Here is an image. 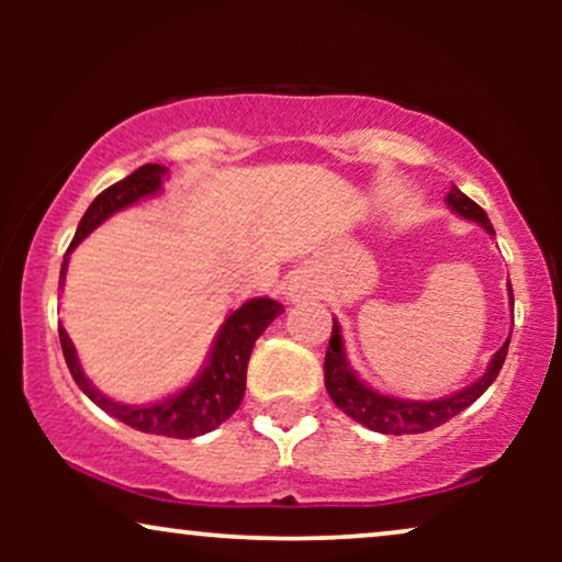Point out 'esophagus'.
Returning <instances> with one entry per match:
<instances>
[{
    "label": "esophagus",
    "mask_w": 562,
    "mask_h": 562,
    "mask_svg": "<svg viewBox=\"0 0 562 562\" xmlns=\"http://www.w3.org/2000/svg\"><path fill=\"white\" fill-rule=\"evenodd\" d=\"M314 293V280L308 277L306 272H295L293 277L288 280V288H285V295L290 301H301V299H308V295Z\"/></svg>",
    "instance_id": "obj_1"
}]
</instances>
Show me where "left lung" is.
<instances>
[{
    "label": "left lung",
    "instance_id": "obj_1",
    "mask_svg": "<svg viewBox=\"0 0 562 562\" xmlns=\"http://www.w3.org/2000/svg\"><path fill=\"white\" fill-rule=\"evenodd\" d=\"M449 211H454L457 216L468 218V222H475L483 227L488 235H494L492 222H488L486 211L481 209L479 203H473L465 192L457 190L451 184L447 195ZM509 306H513V288L507 285ZM509 338L502 344L499 351L488 359L486 372L475 380V383L465 385V389L449 393V396L441 398H402L393 396V393H383L372 389L370 383H364L362 378L357 375L351 362H348L344 333H340V322L333 319V335L330 346H327L325 353V385L330 398L338 409H344L351 420L362 423L364 428L378 430V434H391V436H404V434H425V430H434L438 425L451 420L454 415H460L462 409H468L475 398L483 396V391L494 383L496 375H499L502 364H505Z\"/></svg>",
    "mask_w": 562,
    "mask_h": 562
}]
</instances>
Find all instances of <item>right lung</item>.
<instances>
[{"mask_svg": "<svg viewBox=\"0 0 562 562\" xmlns=\"http://www.w3.org/2000/svg\"><path fill=\"white\" fill-rule=\"evenodd\" d=\"M166 177H169V169H166V166L145 164L134 173H128L126 179H121V182L102 190L100 195L92 200L87 214L81 216L74 243L68 245L66 259H63L60 288L63 282H66L68 256L74 254L76 245H79L87 235H92V232L100 227L102 222H108L113 214L139 203V200L158 195V192L164 190ZM282 312H285V306L274 299H250L245 301L240 308H232L227 317H224L222 327L216 330L214 344H211L209 357H205L198 375L192 378L184 389H179L177 393H171V396L153 404H121L113 402L105 393H100V389H94L92 380L83 372L79 353H76V346L74 340L68 338L66 327L60 325L57 333H60L63 357H66V364L70 375L76 380V385H79L102 412H108L115 420L126 423L128 428L142 430V434L195 438L211 434V430L218 428V425L235 415V409L240 406L245 396V370H248L250 351H254L259 335L267 330Z\"/></svg>", "mask_w": 562, "mask_h": 562, "instance_id": "add662e5", "label": "right lung"}]
</instances>
